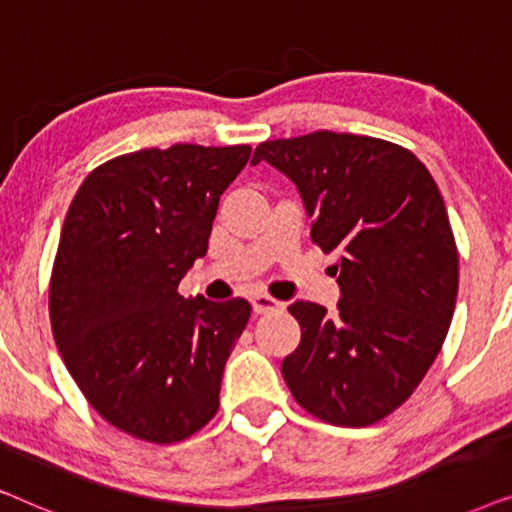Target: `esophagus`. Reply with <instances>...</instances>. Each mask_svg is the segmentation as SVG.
<instances>
[{"label":"esophagus","instance_id":"34e87169","mask_svg":"<svg viewBox=\"0 0 512 512\" xmlns=\"http://www.w3.org/2000/svg\"><path fill=\"white\" fill-rule=\"evenodd\" d=\"M251 305H254V312L256 314H268V312H277V310H282L284 307V303H279V300H275V298H270V296H254L251 298Z\"/></svg>","mask_w":512,"mask_h":512}]
</instances>
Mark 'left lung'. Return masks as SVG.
Listing matches in <instances>:
<instances>
[{
    "mask_svg": "<svg viewBox=\"0 0 512 512\" xmlns=\"http://www.w3.org/2000/svg\"><path fill=\"white\" fill-rule=\"evenodd\" d=\"M296 184L312 242L335 254L340 300H296L300 345L282 361L298 405L335 426H370L424 380L450 328L459 254L431 172L403 146L319 130L256 146Z\"/></svg>",
    "mask_w": 512,
    "mask_h": 512,
    "instance_id": "8db88e82",
    "label": "left lung"
}]
</instances>
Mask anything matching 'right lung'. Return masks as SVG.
I'll list each match as a JSON object with an SVG mask.
<instances>
[{
  "mask_svg": "<svg viewBox=\"0 0 512 512\" xmlns=\"http://www.w3.org/2000/svg\"><path fill=\"white\" fill-rule=\"evenodd\" d=\"M249 156L247 144L125 153L95 167L67 209L48 289L55 345L86 401L139 440L179 443L219 410L251 305L177 289Z\"/></svg>",
  "mask_w": 512,
  "mask_h": 512,
  "instance_id": "right-lung-1",
  "label": "right lung"
}]
</instances>
